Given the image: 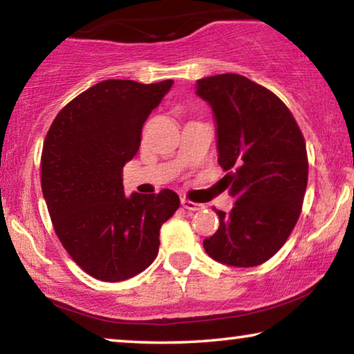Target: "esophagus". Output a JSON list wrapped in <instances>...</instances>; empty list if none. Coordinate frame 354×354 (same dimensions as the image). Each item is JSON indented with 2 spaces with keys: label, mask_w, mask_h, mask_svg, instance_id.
Segmentation results:
<instances>
[{
  "label": "esophagus",
  "mask_w": 354,
  "mask_h": 354,
  "mask_svg": "<svg viewBox=\"0 0 354 354\" xmlns=\"http://www.w3.org/2000/svg\"><path fill=\"white\" fill-rule=\"evenodd\" d=\"M182 206L188 211H200V209H203V207H205L203 205H200V203L190 201V200H187V198H182Z\"/></svg>",
  "instance_id": "34e87169"
}]
</instances>
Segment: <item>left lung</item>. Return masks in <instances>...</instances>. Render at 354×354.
<instances>
[{
  "mask_svg": "<svg viewBox=\"0 0 354 354\" xmlns=\"http://www.w3.org/2000/svg\"><path fill=\"white\" fill-rule=\"evenodd\" d=\"M196 95L214 113L217 161L236 200L229 214L216 209L219 229L203 245L222 264L259 266L282 248L301 212L304 137L283 101L243 75L205 77Z\"/></svg>",
  "mask_w": 354,
  "mask_h": 354,
  "instance_id": "1",
  "label": "left lung"
}]
</instances>
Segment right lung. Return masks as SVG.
<instances>
[{
	"label": "right lung",
	"mask_w": 354,
	"mask_h": 354,
	"mask_svg": "<svg viewBox=\"0 0 354 354\" xmlns=\"http://www.w3.org/2000/svg\"><path fill=\"white\" fill-rule=\"evenodd\" d=\"M174 82L104 80L67 103L41 151V192L57 239L91 277L120 282L156 259L161 225L180 206L177 193L124 195L122 167L142 129Z\"/></svg>",
	"instance_id": "1"
}]
</instances>
